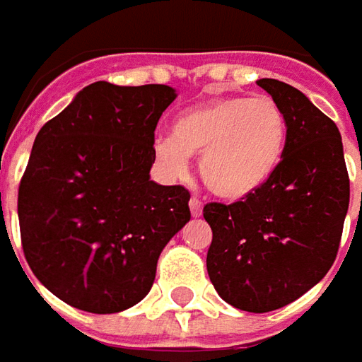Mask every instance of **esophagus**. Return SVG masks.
Here are the masks:
<instances>
[{
    "instance_id": "34e87169",
    "label": "esophagus",
    "mask_w": 362,
    "mask_h": 362,
    "mask_svg": "<svg viewBox=\"0 0 362 362\" xmlns=\"http://www.w3.org/2000/svg\"><path fill=\"white\" fill-rule=\"evenodd\" d=\"M189 209H191V216L193 217L202 216L203 214L202 199H197V197H191V202H189Z\"/></svg>"
}]
</instances>
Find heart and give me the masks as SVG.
Returning a JSON list of instances; mask_svg holds the SVG:
<instances>
[{"label":"heart","instance_id":"b5f03b06","mask_svg":"<svg viewBox=\"0 0 362 362\" xmlns=\"http://www.w3.org/2000/svg\"><path fill=\"white\" fill-rule=\"evenodd\" d=\"M286 148V117L270 96L214 98L177 115L171 136L155 141V155L173 177L199 157L205 187L221 199H243L278 171Z\"/></svg>","mask_w":362,"mask_h":362}]
</instances>
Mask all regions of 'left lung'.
<instances>
[{
    "mask_svg": "<svg viewBox=\"0 0 362 362\" xmlns=\"http://www.w3.org/2000/svg\"><path fill=\"white\" fill-rule=\"evenodd\" d=\"M286 117V148L270 181L240 202L207 203V274L245 313H270L316 286L334 264L349 211V173L337 124L294 86L262 78Z\"/></svg>",
    "mask_w": 362,
    "mask_h": 362,
    "instance_id": "1",
    "label": "left lung"
}]
</instances>
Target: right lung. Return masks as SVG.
Instances as JSON below:
<instances>
[{
  "mask_svg": "<svg viewBox=\"0 0 362 362\" xmlns=\"http://www.w3.org/2000/svg\"><path fill=\"white\" fill-rule=\"evenodd\" d=\"M165 84L82 88L35 136L18 193L34 276L66 304L127 310L155 282L163 247L189 219V191L151 181Z\"/></svg>",
  "mask_w": 362,
  "mask_h": 362,
  "instance_id": "add662e5",
  "label": "right lung"
}]
</instances>
